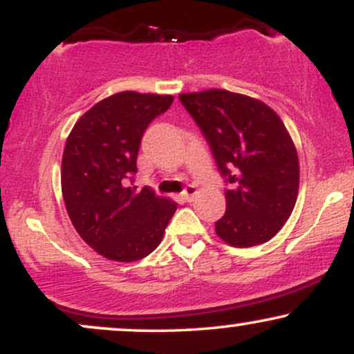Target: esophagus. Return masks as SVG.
I'll list each match as a JSON object with an SVG mask.
<instances>
[{
  "mask_svg": "<svg viewBox=\"0 0 354 354\" xmlns=\"http://www.w3.org/2000/svg\"><path fill=\"white\" fill-rule=\"evenodd\" d=\"M196 194H198L196 186H188V188H186L181 193V200H185V201L189 203V201L194 200V196H196Z\"/></svg>",
  "mask_w": 354,
  "mask_h": 354,
  "instance_id": "1",
  "label": "esophagus"
}]
</instances>
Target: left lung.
I'll use <instances>...</instances> for the list:
<instances>
[{"instance_id": "left-lung-1", "label": "left lung", "mask_w": 354, "mask_h": 354, "mask_svg": "<svg viewBox=\"0 0 354 354\" xmlns=\"http://www.w3.org/2000/svg\"><path fill=\"white\" fill-rule=\"evenodd\" d=\"M180 100L233 183L216 234L234 248L270 241L293 213L299 189L298 153L281 118L263 101L226 89L181 93Z\"/></svg>"}]
</instances>
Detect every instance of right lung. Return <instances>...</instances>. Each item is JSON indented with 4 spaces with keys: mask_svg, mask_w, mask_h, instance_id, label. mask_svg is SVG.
<instances>
[{
    "mask_svg": "<svg viewBox=\"0 0 354 354\" xmlns=\"http://www.w3.org/2000/svg\"><path fill=\"white\" fill-rule=\"evenodd\" d=\"M171 103V95L115 93L76 121L64 145L61 193L68 216L83 241L111 261L153 253L176 211V201L128 186L145 129Z\"/></svg>",
    "mask_w": 354,
    "mask_h": 354,
    "instance_id": "add662e5",
    "label": "right lung"
}]
</instances>
